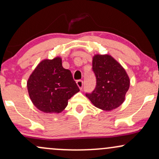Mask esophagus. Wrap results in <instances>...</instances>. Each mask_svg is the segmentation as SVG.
Returning <instances> with one entry per match:
<instances>
[{"label": "esophagus", "instance_id": "34e87169", "mask_svg": "<svg viewBox=\"0 0 159 159\" xmlns=\"http://www.w3.org/2000/svg\"><path fill=\"white\" fill-rule=\"evenodd\" d=\"M76 84H77L78 87H79L80 90H82V88H83V81L81 80H78V81H76Z\"/></svg>", "mask_w": 159, "mask_h": 159}]
</instances>
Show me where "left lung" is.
Returning <instances> with one entry per match:
<instances>
[{
    "label": "left lung",
    "instance_id": "8db88e82",
    "mask_svg": "<svg viewBox=\"0 0 159 159\" xmlns=\"http://www.w3.org/2000/svg\"><path fill=\"white\" fill-rule=\"evenodd\" d=\"M93 70L96 86L92 93L86 94L95 107L111 111L125 101L130 86L126 71L110 54H96L93 57Z\"/></svg>",
    "mask_w": 159,
    "mask_h": 159
}]
</instances>
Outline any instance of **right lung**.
Returning a JSON list of instances; mask_svg holds the SVG:
<instances>
[{"instance_id":"add662e5","label":"right lung","mask_w":159,"mask_h":159,"mask_svg":"<svg viewBox=\"0 0 159 159\" xmlns=\"http://www.w3.org/2000/svg\"><path fill=\"white\" fill-rule=\"evenodd\" d=\"M27 87L34 106L47 114L61 113L69 98L80 90L70 70L63 67L59 56L40 62L30 74Z\"/></svg>"}]
</instances>
